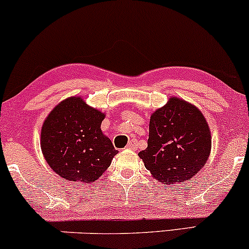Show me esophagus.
Wrapping results in <instances>:
<instances>
[{"label":"esophagus","mask_w":249,"mask_h":249,"mask_svg":"<svg viewBox=\"0 0 249 249\" xmlns=\"http://www.w3.org/2000/svg\"><path fill=\"white\" fill-rule=\"evenodd\" d=\"M126 147L128 148V150H136L137 148V141H134V139H132L131 142H128V144L126 145Z\"/></svg>","instance_id":"1"}]
</instances>
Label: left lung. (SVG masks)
Listing matches in <instances>:
<instances>
[{"instance_id": "obj_1", "label": "left lung", "mask_w": 249, "mask_h": 249, "mask_svg": "<svg viewBox=\"0 0 249 249\" xmlns=\"http://www.w3.org/2000/svg\"><path fill=\"white\" fill-rule=\"evenodd\" d=\"M212 147L210 126L201 111L171 97L151 115L147 147L138 156L164 186L191 180L206 164Z\"/></svg>"}]
</instances>
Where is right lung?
Wrapping results in <instances>:
<instances>
[{
  "label": "right lung",
  "mask_w": 249,
  "mask_h": 249,
  "mask_svg": "<svg viewBox=\"0 0 249 249\" xmlns=\"http://www.w3.org/2000/svg\"><path fill=\"white\" fill-rule=\"evenodd\" d=\"M104 113L81 97H69L53 107L43 123L41 148L48 165L62 178L93 182L118 153L101 130Z\"/></svg>",
  "instance_id": "add662e5"
}]
</instances>
